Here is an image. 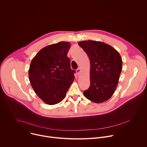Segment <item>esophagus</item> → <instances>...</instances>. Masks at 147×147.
<instances>
[{"label":"esophagus","mask_w":147,"mask_h":147,"mask_svg":"<svg viewBox=\"0 0 147 147\" xmlns=\"http://www.w3.org/2000/svg\"><path fill=\"white\" fill-rule=\"evenodd\" d=\"M76 71H77V74H78L80 73V71H81V69H80V68H78V69L76 70Z\"/></svg>","instance_id":"esophagus-1"}]
</instances>
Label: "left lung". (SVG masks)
<instances>
[{
  "instance_id": "1",
  "label": "left lung",
  "mask_w": 147,
  "mask_h": 147,
  "mask_svg": "<svg viewBox=\"0 0 147 147\" xmlns=\"http://www.w3.org/2000/svg\"><path fill=\"white\" fill-rule=\"evenodd\" d=\"M78 45L87 54L91 64L90 86L84 95L95 103L107 100L118 84L122 69L120 55L113 47L102 42L84 40Z\"/></svg>"
}]
</instances>
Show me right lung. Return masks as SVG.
I'll use <instances>...</instances> for the list:
<instances>
[{
	"mask_svg": "<svg viewBox=\"0 0 147 147\" xmlns=\"http://www.w3.org/2000/svg\"><path fill=\"white\" fill-rule=\"evenodd\" d=\"M69 42H60L39 51L32 59L28 74L35 92L44 102L55 105L66 95L74 80L75 70L70 68L67 54Z\"/></svg>",
	"mask_w": 147,
	"mask_h": 147,
	"instance_id": "add662e5",
	"label": "right lung"
}]
</instances>
